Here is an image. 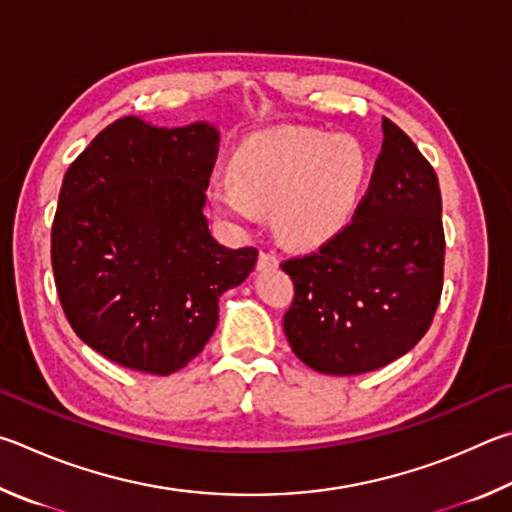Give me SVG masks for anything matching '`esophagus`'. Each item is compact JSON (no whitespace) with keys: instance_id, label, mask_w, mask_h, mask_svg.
Returning a JSON list of instances; mask_svg holds the SVG:
<instances>
[{"instance_id":"34e87169","label":"esophagus","mask_w":512,"mask_h":512,"mask_svg":"<svg viewBox=\"0 0 512 512\" xmlns=\"http://www.w3.org/2000/svg\"><path fill=\"white\" fill-rule=\"evenodd\" d=\"M276 265H279V256H276V251L261 249V254H258V267H261V270H267V267H276Z\"/></svg>"}]
</instances>
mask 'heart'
Segmentation results:
<instances>
[{"instance_id": "heart-1", "label": "heart", "mask_w": 512, "mask_h": 512, "mask_svg": "<svg viewBox=\"0 0 512 512\" xmlns=\"http://www.w3.org/2000/svg\"><path fill=\"white\" fill-rule=\"evenodd\" d=\"M231 177L213 184V202L236 222L272 211L276 236L310 247L346 227L360 204L369 157L351 137L310 128L258 132L242 141Z\"/></svg>"}]
</instances>
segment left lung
<instances>
[{
	"instance_id": "1",
	"label": "left lung",
	"mask_w": 512,
	"mask_h": 512,
	"mask_svg": "<svg viewBox=\"0 0 512 512\" xmlns=\"http://www.w3.org/2000/svg\"><path fill=\"white\" fill-rule=\"evenodd\" d=\"M382 152L353 220L281 267L294 283L283 315L294 355L328 375L378 371L432 326L443 292L441 188L429 161L382 119Z\"/></svg>"
}]
</instances>
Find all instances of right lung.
<instances>
[{
	"label": "right lung",
	"mask_w": 512,
	"mask_h": 512,
	"mask_svg": "<svg viewBox=\"0 0 512 512\" xmlns=\"http://www.w3.org/2000/svg\"><path fill=\"white\" fill-rule=\"evenodd\" d=\"M218 139L206 123L164 130L125 116L62 179L51 227L60 306L125 369H184L213 335L220 294L254 270L258 249L220 245L202 213Z\"/></svg>",
	"instance_id": "1"
}]
</instances>
